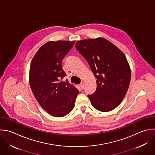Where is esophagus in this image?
Wrapping results in <instances>:
<instances>
[{
  "label": "esophagus",
  "mask_w": 155,
  "mask_h": 155,
  "mask_svg": "<svg viewBox=\"0 0 155 155\" xmlns=\"http://www.w3.org/2000/svg\"><path fill=\"white\" fill-rule=\"evenodd\" d=\"M80 86H81V89L83 90V89L84 88V82H81V83L80 84Z\"/></svg>",
  "instance_id": "34e87169"
}]
</instances>
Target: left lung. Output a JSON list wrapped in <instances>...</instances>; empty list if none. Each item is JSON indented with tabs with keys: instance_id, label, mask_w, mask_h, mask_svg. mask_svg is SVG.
<instances>
[{
	"instance_id": "1",
	"label": "left lung",
	"mask_w": 155,
	"mask_h": 155,
	"mask_svg": "<svg viewBox=\"0 0 155 155\" xmlns=\"http://www.w3.org/2000/svg\"><path fill=\"white\" fill-rule=\"evenodd\" d=\"M75 47L97 79L96 90L88 95L93 107L103 112L113 110L122 101L130 82L131 70L125 56L101 38L78 41Z\"/></svg>"
}]
</instances>
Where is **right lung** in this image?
Returning a JSON list of instances; mask_svg holds the SVG:
<instances>
[{"label":"right lung","mask_w":155,"mask_h":155,"mask_svg":"<svg viewBox=\"0 0 155 155\" xmlns=\"http://www.w3.org/2000/svg\"><path fill=\"white\" fill-rule=\"evenodd\" d=\"M74 41H50L43 45L31 61L29 81L41 106L50 115L63 117L74 108L79 90L62 81L66 73L62 61L72 48Z\"/></svg>","instance_id":"obj_1"}]
</instances>
